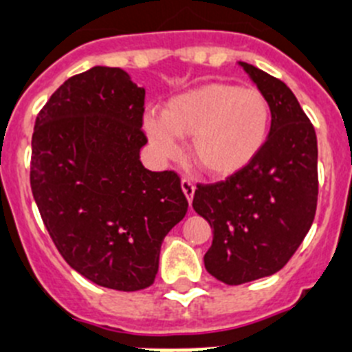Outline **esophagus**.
I'll return each instance as SVG.
<instances>
[{
  "label": "esophagus",
  "instance_id": "1",
  "mask_svg": "<svg viewBox=\"0 0 352 352\" xmlns=\"http://www.w3.org/2000/svg\"><path fill=\"white\" fill-rule=\"evenodd\" d=\"M182 188H183V193L186 195V199H188V202H192L193 192H195V185H193V183L190 182L188 178H183L182 179Z\"/></svg>",
  "mask_w": 352,
  "mask_h": 352
}]
</instances>
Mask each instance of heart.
Returning a JSON list of instances; mask_svg holds the SVG:
<instances>
[{
    "instance_id": "b5f03b06",
    "label": "heart",
    "mask_w": 352,
    "mask_h": 352,
    "mask_svg": "<svg viewBox=\"0 0 352 352\" xmlns=\"http://www.w3.org/2000/svg\"><path fill=\"white\" fill-rule=\"evenodd\" d=\"M269 125L265 96L228 83H206L174 96L162 115L150 111L144 118L160 153L173 155L178 138L190 136V160L212 176H228L246 167L262 150Z\"/></svg>"
}]
</instances>
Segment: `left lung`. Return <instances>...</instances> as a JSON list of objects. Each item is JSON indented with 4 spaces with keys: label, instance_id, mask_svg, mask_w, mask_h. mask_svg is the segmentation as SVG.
Returning a JSON list of instances; mask_svg holds the SVG:
<instances>
[{
    "label": "left lung",
    "instance_id": "obj_1",
    "mask_svg": "<svg viewBox=\"0 0 352 352\" xmlns=\"http://www.w3.org/2000/svg\"><path fill=\"white\" fill-rule=\"evenodd\" d=\"M241 66L269 101V138L227 179L197 183L192 202L212 228L206 269L232 286L281 270L307 235L318 206V140L311 120L285 82L248 63Z\"/></svg>",
    "mask_w": 352,
    "mask_h": 352
}]
</instances>
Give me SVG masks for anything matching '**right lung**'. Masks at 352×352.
I'll return each instance as SVG.
<instances>
[{
	"instance_id": "obj_1",
	"label": "right lung",
	"mask_w": 352,
	"mask_h": 352,
	"mask_svg": "<svg viewBox=\"0 0 352 352\" xmlns=\"http://www.w3.org/2000/svg\"><path fill=\"white\" fill-rule=\"evenodd\" d=\"M143 115L144 89L96 66L50 96L31 141V190L52 241L76 272L118 292L153 285L164 237L188 209L178 173L141 164Z\"/></svg>"
}]
</instances>
